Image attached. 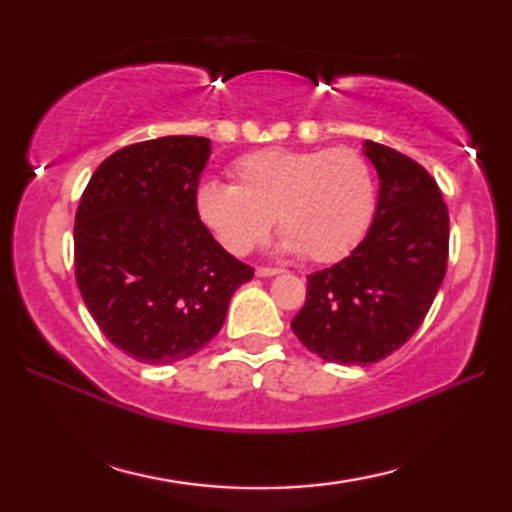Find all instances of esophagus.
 Instances as JSON below:
<instances>
[{
  "label": "esophagus",
  "instance_id": "34e87169",
  "mask_svg": "<svg viewBox=\"0 0 512 512\" xmlns=\"http://www.w3.org/2000/svg\"><path fill=\"white\" fill-rule=\"evenodd\" d=\"M255 273H257L259 277H271V275L282 273V268H277V266H257Z\"/></svg>",
  "mask_w": 512,
  "mask_h": 512
}]
</instances>
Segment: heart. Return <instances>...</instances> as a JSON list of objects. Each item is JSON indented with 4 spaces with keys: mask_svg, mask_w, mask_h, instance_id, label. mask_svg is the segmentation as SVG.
I'll use <instances>...</instances> for the list:
<instances>
[{
    "mask_svg": "<svg viewBox=\"0 0 512 512\" xmlns=\"http://www.w3.org/2000/svg\"><path fill=\"white\" fill-rule=\"evenodd\" d=\"M232 187L205 183L196 210L216 241L246 255L275 219L282 248L327 264L350 253L375 212V176L359 151L262 149L232 162Z\"/></svg>",
    "mask_w": 512,
    "mask_h": 512,
    "instance_id": "obj_1",
    "label": "heart"
}]
</instances>
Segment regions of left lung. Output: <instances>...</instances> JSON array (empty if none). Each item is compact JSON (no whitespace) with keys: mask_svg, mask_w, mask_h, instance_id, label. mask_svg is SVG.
I'll list each match as a JSON object with an SVG mask.
<instances>
[{"mask_svg":"<svg viewBox=\"0 0 512 512\" xmlns=\"http://www.w3.org/2000/svg\"><path fill=\"white\" fill-rule=\"evenodd\" d=\"M379 173L368 235L348 257L307 277V300L291 329L325 361L375 363L411 339L443 284L449 214L422 164L366 140Z\"/></svg>","mask_w":512,"mask_h":512,"instance_id":"1","label":"left lung"}]
</instances>
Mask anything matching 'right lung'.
Returning a JSON list of instances; mask_svg holds the SVG:
<instances>
[{
	"mask_svg": "<svg viewBox=\"0 0 512 512\" xmlns=\"http://www.w3.org/2000/svg\"><path fill=\"white\" fill-rule=\"evenodd\" d=\"M210 140L169 135L103 160L74 223L76 284L106 339L144 363H173L223 327L232 293L253 280L196 210Z\"/></svg>",
	"mask_w": 512,
	"mask_h": 512,
	"instance_id": "add662e5",
	"label": "right lung"
}]
</instances>
